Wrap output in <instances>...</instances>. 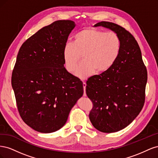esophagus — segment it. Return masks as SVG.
Here are the masks:
<instances>
[{"instance_id": "obj_1", "label": "esophagus", "mask_w": 158, "mask_h": 158, "mask_svg": "<svg viewBox=\"0 0 158 158\" xmlns=\"http://www.w3.org/2000/svg\"><path fill=\"white\" fill-rule=\"evenodd\" d=\"M83 87H84V94L83 95L84 97H86V92H85V87H86V84H85V82H83Z\"/></svg>"}]
</instances>
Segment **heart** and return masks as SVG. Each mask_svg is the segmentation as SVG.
I'll return each mask as SVG.
<instances>
[{
  "label": "heart",
  "mask_w": 158,
  "mask_h": 158,
  "mask_svg": "<svg viewBox=\"0 0 158 158\" xmlns=\"http://www.w3.org/2000/svg\"><path fill=\"white\" fill-rule=\"evenodd\" d=\"M122 42L114 32L88 27L76 33L74 41L68 40L63 47L65 67L74 73L78 62L84 60L76 71V76L85 79L94 72L98 74L109 70L116 63L121 54Z\"/></svg>",
  "instance_id": "1"
}]
</instances>
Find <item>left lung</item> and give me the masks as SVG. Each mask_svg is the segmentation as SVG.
Segmentation results:
<instances>
[{
  "label": "left lung",
  "instance_id": "left-lung-1",
  "mask_svg": "<svg viewBox=\"0 0 158 158\" xmlns=\"http://www.w3.org/2000/svg\"><path fill=\"white\" fill-rule=\"evenodd\" d=\"M121 38V54L109 70L90 77L86 94L94 107L89 114L92 125L100 132L111 133L127 127L144 106L147 70L135 38L125 28L109 22H98Z\"/></svg>",
  "mask_w": 158,
  "mask_h": 158
}]
</instances>
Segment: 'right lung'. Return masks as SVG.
I'll use <instances>...</instances> for the list:
<instances>
[{
  "mask_svg": "<svg viewBox=\"0 0 158 158\" xmlns=\"http://www.w3.org/2000/svg\"><path fill=\"white\" fill-rule=\"evenodd\" d=\"M75 26L71 20L54 22L28 38L19 50L12 86L22 120L37 132L59 130L83 95L82 81L64 66V45Z\"/></svg>",
  "mask_w": 158,
  "mask_h": 158,
  "instance_id": "1",
  "label": "right lung"
}]
</instances>
